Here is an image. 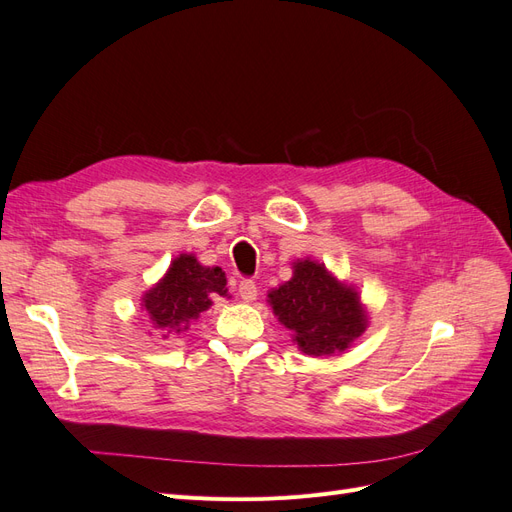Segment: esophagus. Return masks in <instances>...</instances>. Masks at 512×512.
<instances>
[{"instance_id":"obj_1","label":"esophagus","mask_w":512,"mask_h":512,"mask_svg":"<svg viewBox=\"0 0 512 512\" xmlns=\"http://www.w3.org/2000/svg\"><path fill=\"white\" fill-rule=\"evenodd\" d=\"M239 294H241V299H243L245 303L256 301V297H258L256 282H254V280H243V282L239 284Z\"/></svg>"}]
</instances>
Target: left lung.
I'll return each mask as SVG.
<instances>
[{"label": "left lung", "mask_w": 512, "mask_h": 512, "mask_svg": "<svg viewBox=\"0 0 512 512\" xmlns=\"http://www.w3.org/2000/svg\"><path fill=\"white\" fill-rule=\"evenodd\" d=\"M292 269L290 280L269 292L273 314L292 331V342L314 356L348 350L369 322L359 292L316 260H297Z\"/></svg>", "instance_id": "8db88e82"}]
</instances>
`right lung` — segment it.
<instances>
[{
    "mask_svg": "<svg viewBox=\"0 0 512 512\" xmlns=\"http://www.w3.org/2000/svg\"><path fill=\"white\" fill-rule=\"evenodd\" d=\"M213 297H228L226 273L220 267H203L194 254H181L170 262L162 280L143 294V309L153 327L179 333L207 312Z\"/></svg>",
    "mask_w": 512,
    "mask_h": 512,
    "instance_id": "1",
    "label": "right lung"
}]
</instances>
